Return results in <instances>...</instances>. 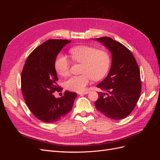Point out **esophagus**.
<instances>
[{"mask_svg": "<svg viewBox=\"0 0 160 160\" xmlns=\"http://www.w3.org/2000/svg\"><path fill=\"white\" fill-rule=\"evenodd\" d=\"M89 91H83V92H79V95H85V94H88V93H89Z\"/></svg>", "mask_w": 160, "mask_h": 160, "instance_id": "esophagus-1", "label": "esophagus"}]
</instances>
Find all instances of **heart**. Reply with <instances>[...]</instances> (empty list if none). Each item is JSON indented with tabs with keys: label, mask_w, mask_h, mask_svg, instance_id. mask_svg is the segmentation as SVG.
<instances>
[{
	"label": "heart",
	"mask_w": 160,
	"mask_h": 160,
	"mask_svg": "<svg viewBox=\"0 0 160 160\" xmlns=\"http://www.w3.org/2000/svg\"><path fill=\"white\" fill-rule=\"evenodd\" d=\"M69 52L72 61L82 63L80 75L72 76L66 81L65 88L70 91L81 92L93 79L98 81L107 75L111 64L109 53L97 48L81 45L72 47ZM55 69L59 75L67 77L70 73V61L65 55L59 54L55 61Z\"/></svg>",
	"instance_id": "1"
}]
</instances>
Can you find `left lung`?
Instances as JSON below:
<instances>
[{"label":"left lung","instance_id":"1","mask_svg":"<svg viewBox=\"0 0 160 160\" xmlns=\"http://www.w3.org/2000/svg\"><path fill=\"white\" fill-rule=\"evenodd\" d=\"M95 40L102 42L112 54L108 75L97 85L108 93H98L95 108L111 119L125 118L132 112L141 95L142 81L138 62L132 52L122 43L108 37Z\"/></svg>","mask_w":160,"mask_h":160}]
</instances>
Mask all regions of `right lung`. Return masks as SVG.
<instances>
[{
    "label": "right lung",
    "mask_w": 160,
    "mask_h": 160,
    "mask_svg": "<svg viewBox=\"0 0 160 160\" xmlns=\"http://www.w3.org/2000/svg\"><path fill=\"white\" fill-rule=\"evenodd\" d=\"M70 42L46 41L28 56L21 72V91L25 103L35 117L45 123L55 122L65 117L77 95L67 91L59 98L52 94L61 89L57 83L55 59L62 47Z\"/></svg>",
    "instance_id": "1"
}]
</instances>
